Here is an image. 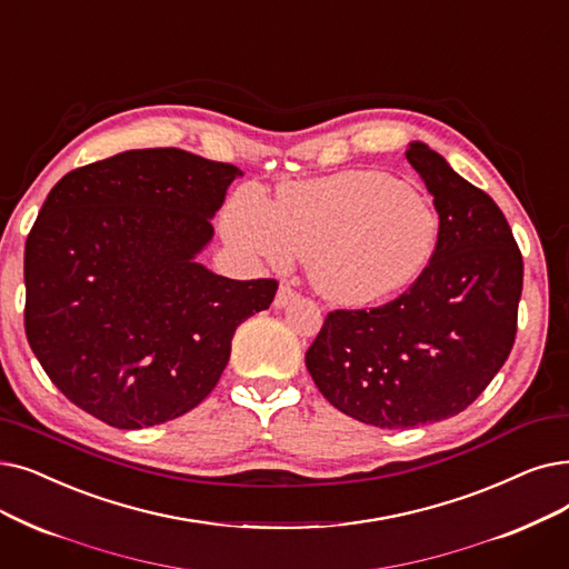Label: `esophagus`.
I'll return each mask as SVG.
<instances>
[{
	"instance_id": "esophagus-1",
	"label": "esophagus",
	"mask_w": 569,
	"mask_h": 569,
	"mask_svg": "<svg viewBox=\"0 0 569 569\" xmlns=\"http://www.w3.org/2000/svg\"><path fill=\"white\" fill-rule=\"evenodd\" d=\"M295 298H298V292H295L288 283H283V286L279 288V292H277V298H274V307H277V309H283V307H288Z\"/></svg>"
}]
</instances>
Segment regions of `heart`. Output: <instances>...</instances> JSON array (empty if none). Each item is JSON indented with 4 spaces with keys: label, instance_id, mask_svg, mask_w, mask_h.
I'll list each match as a JSON object with an SVG mask.
<instances>
[{
    "label": "heart",
    "instance_id": "heart-1",
    "mask_svg": "<svg viewBox=\"0 0 569 569\" xmlns=\"http://www.w3.org/2000/svg\"><path fill=\"white\" fill-rule=\"evenodd\" d=\"M226 230L246 251L283 264L309 258L320 295L372 305L407 288L432 258L437 216L416 190L379 171L283 186L274 207L239 200Z\"/></svg>",
    "mask_w": 569,
    "mask_h": 569
}]
</instances>
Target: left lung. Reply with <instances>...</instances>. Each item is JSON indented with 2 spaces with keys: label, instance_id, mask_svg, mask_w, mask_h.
<instances>
[{
  "label": "left lung",
  "instance_id": "obj_1",
  "mask_svg": "<svg viewBox=\"0 0 569 569\" xmlns=\"http://www.w3.org/2000/svg\"><path fill=\"white\" fill-rule=\"evenodd\" d=\"M439 213L430 262L372 309H335L307 351L323 398L367 426L405 430L472 405L511 353L523 256L492 197L426 143H409Z\"/></svg>",
  "mask_w": 569,
  "mask_h": 569
}]
</instances>
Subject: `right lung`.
<instances>
[{
  "label": "right lung",
  "instance_id": "right-lung-1",
  "mask_svg": "<svg viewBox=\"0 0 569 569\" xmlns=\"http://www.w3.org/2000/svg\"><path fill=\"white\" fill-rule=\"evenodd\" d=\"M243 171L146 148L64 174L24 241V335L69 402L111 428L158 426L216 388L277 279L194 262Z\"/></svg>",
  "mask_w": 569,
  "mask_h": 569
}]
</instances>
